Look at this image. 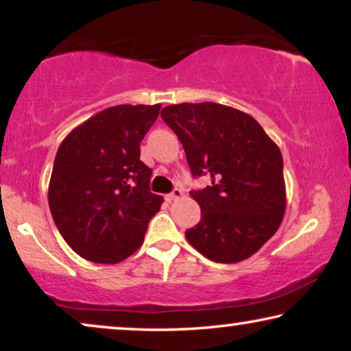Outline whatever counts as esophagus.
Listing matches in <instances>:
<instances>
[{"label": "esophagus", "mask_w": 351, "mask_h": 351, "mask_svg": "<svg viewBox=\"0 0 351 351\" xmlns=\"http://www.w3.org/2000/svg\"><path fill=\"white\" fill-rule=\"evenodd\" d=\"M182 195H184V191H182L180 189H174V190L171 191L169 195H166V199L169 201V203H171V201H174V199H179V198H182Z\"/></svg>", "instance_id": "obj_1"}]
</instances>
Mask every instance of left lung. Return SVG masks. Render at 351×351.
<instances>
[{
  "mask_svg": "<svg viewBox=\"0 0 351 351\" xmlns=\"http://www.w3.org/2000/svg\"><path fill=\"white\" fill-rule=\"evenodd\" d=\"M161 118L184 145L191 174L210 176V185L190 191L201 220L185 232L189 243L213 262L251 257L286 210L280 148L251 114L227 105H169Z\"/></svg>",
  "mask_w": 351,
  "mask_h": 351,
  "instance_id": "1",
  "label": "left lung"
}]
</instances>
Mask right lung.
<instances>
[{
    "mask_svg": "<svg viewBox=\"0 0 351 351\" xmlns=\"http://www.w3.org/2000/svg\"><path fill=\"white\" fill-rule=\"evenodd\" d=\"M161 105H117L75 128L57 150L49 209L66 244L86 261L118 263L142 246L162 196L152 193V169L141 142Z\"/></svg>",
    "mask_w": 351,
    "mask_h": 351,
    "instance_id": "1",
    "label": "right lung"
}]
</instances>
